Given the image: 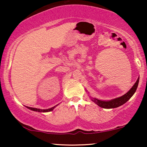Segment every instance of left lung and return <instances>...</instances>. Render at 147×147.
Returning a JSON list of instances; mask_svg holds the SVG:
<instances>
[{"label":"left lung","instance_id":"8db88e82","mask_svg":"<svg viewBox=\"0 0 147 147\" xmlns=\"http://www.w3.org/2000/svg\"><path fill=\"white\" fill-rule=\"evenodd\" d=\"M138 82H139V77L138 78L137 80L135 82V84H134L133 86L131 88L129 91L127 93L124 94L123 96H120V97L116 98L114 99L110 100H102L97 99L96 98H93L90 96V99L92 102H94V103L97 104L100 107L103 108H107V109H110V108H115L119 106L123 105L124 104H125L132 96L134 95V94L135 93L136 89H137Z\"/></svg>","mask_w":147,"mask_h":147}]
</instances>
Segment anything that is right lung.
Wrapping results in <instances>:
<instances>
[{"label": "right lung", "mask_w": 147, "mask_h": 147, "mask_svg": "<svg viewBox=\"0 0 147 147\" xmlns=\"http://www.w3.org/2000/svg\"><path fill=\"white\" fill-rule=\"evenodd\" d=\"M58 105V104H57ZM57 105H56L55 106H53V107H52L51 108H48V109H44V110H42V109H39V108H31V107H29V106H26L28 109H30L31 110H33V111H35V112H51L53 110L54 108H55L56 106Z\"/></svg>", "instance_id": "right-lung-1"}]
</instances>
